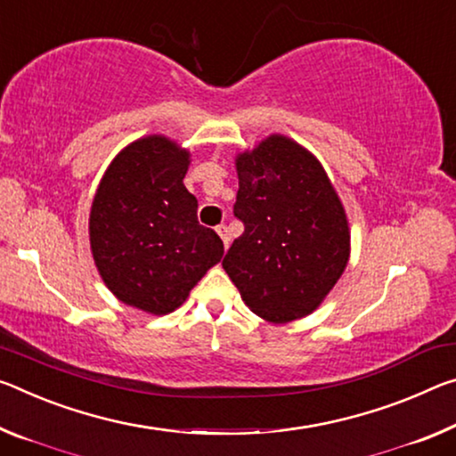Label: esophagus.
<instances>
[{"mask_svg": "<svg viewBox=\"0 0 456 456\" xmlns=\"http://www.w3.org/2000/svg\"><path fill=\"white\" fill-rule=\"evenodd\" d=\"M215 231H216V235L221 237V241H223V248H229V243H231V237H229V229H227V225H216L215 227Z\"/></svg>", "mask_w": 456, "mask_h": 456, "instance_id": "esophagus-1", "label": "esophagus"}]
</instances>
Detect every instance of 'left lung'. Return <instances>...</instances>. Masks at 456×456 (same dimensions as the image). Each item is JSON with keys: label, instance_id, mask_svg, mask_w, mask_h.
Returning a JSON list of instances; mask_svg holds the SVG:
<instances>
[{"label": "left lung", "instance_id": "obj_1", "mask_svg": "<svg viewBox=\"0 0 456 456\" xmlns=\"http://www.w3.org/2000/svg\"><path fill=\"white\" fill-rule=\"evenodd\" d=\"M233 215L243 233L223 257L241 298L270 322H290L321 305L349 259V227L313 154L281 135L237 158Z\"/></svg>", "mask_w": 456, "mask_h": 456}]
</instances>
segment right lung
I'll use <instances>...</instances> for the list:
<instances>
[{
  "instance_id": "add662e5",
  "label": "right lung",
  "mask_w": 456,
  "mask_h": 456,
  "mask_svg": "<svg viewBox=\"0 0 456 456\" xmlns=\"http://www.w3.org/2000/svg\"><path fill=\"white\" fill-rule=\"evenodd\" d=\"M189 151L160 135L134 142L107 168L89 219L91 249L107 288L151 314L178 308L223 241L197 219L186 191Z\"/></svg>"
}]
</instances>
